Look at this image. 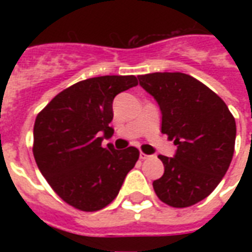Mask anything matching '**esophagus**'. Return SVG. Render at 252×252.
Returning <instances> with one entry per match:
<instances>
[{
    "label": "esophagus",
    "instance_id": "34e87169",
    "mask_svg": "<svg viewBox=\"0 0 252 252\" xmlns=\"http://www.w3.org/2000/svg\"><path fill=\"white\" fill-rule=\"evenodd\" d=\"M150 158V155H147V154H144V153H140V159L142 160H146V159Z\"/></svg>",
    "mask_w": 252,
    "mask_h": 252
}]
</instances>
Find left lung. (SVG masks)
Here are the masks:
<instances>
[{"label":"left lung","instance_id":"left-lung-1","mask_svg":"<svg viewBox=\"0 0 252 252\" xmlns=\"http://www.w3.org/2000/svg\"><path fill=\"white\" fill-rule=\"evenodd\" d=\"M157 99L162 133L174 140V158L159 155L164 173L153 186L173 208H188L211 194L227 173L235 151L236 123L215 92L184 72H153L139 77Z\"/></svg>","mask_w":252,"mask_h":252}]
</instances>
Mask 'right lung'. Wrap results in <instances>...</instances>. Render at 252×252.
I'll list each match as a JSON object with an SVG mask.
<instances>
[{"label":"right lung","mask_w":252,"mask_h":252,"mask_svg":"<svg viewBox=\"0 0 252 252\" xmlns=\"http://www.w3.org/2000/svg\"><path fill=\"white\" fill-rule=\"evenodd\" d=\"M137 85L135 75H104L81 81L57 94L37 115L33 157L43 177L64 202L95 212L115 200L139 150L102 147L113 135V98Z\"/></svg>","instance_id":"1"}]
</instances>
